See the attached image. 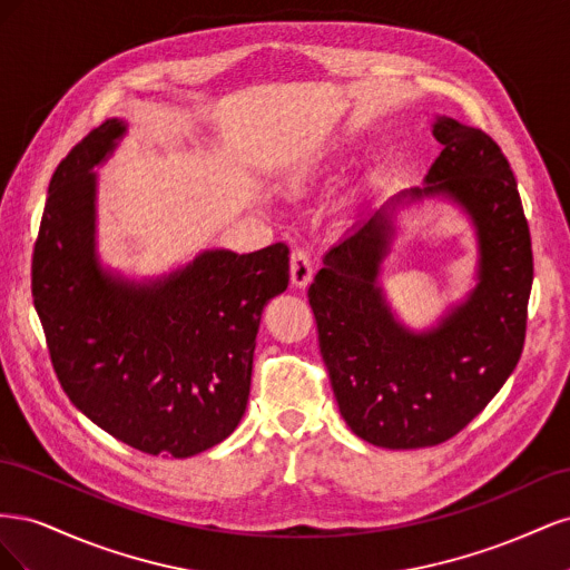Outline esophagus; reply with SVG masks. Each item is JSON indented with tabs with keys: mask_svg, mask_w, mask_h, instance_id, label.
I'll return each instance as SVG.
<instances>
[{
	"mask_svg": "<svg viewBox=\"0 0 570 570\" xmlns=\"http://www.w3.org/2000/svg\"><path fill=\"white\" fill-rule=\"evenodd\" d=\"M289 275H292V285L295 287H306L308 283H312L314 264H312V254H308L304 247L292 249Z\"/></svg>",
	"mask_w": 570,
	"mask_h": 570,
	"instance_id": "34e87169",
	"label": "esophagus"
}]
</instances>
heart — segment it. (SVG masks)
<instances>
[{
  "instance_id": "b5f03b06",
  "label": "heart",
  "mask_w": 570,
  "mask_h": 570,
  "mask_svg": "<svg viewBox=\"0 0 570 570\" xmlns=\"http://www.w3.org/2000/svg\"><path fill=\"white\" fill-rule=\"evenodd\" d=\"M318 166V159H312V161H306L302 168H299V174L302 176H306V174H312V170Z\"/></svg>"
}]
</instances>
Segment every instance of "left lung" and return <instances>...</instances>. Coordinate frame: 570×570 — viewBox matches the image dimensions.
Segmentation results:
<instances>
[{
    "mask_svg": "<svg viewBox=\"0 0 570 570\" xmlns=\"http://www.w3.org/2000/svg\"><path fill=\"white\" fill-rule=\"evenodd\" d=\"M442 145L428 187L385 202L337 243L308 287L318 347L342 419L385 450H421L459 435L515 368L532 287L530 228L504 151L480 128L442 116ZM446 194L472 214L481 239V283L438 332L396 324L374 285L402 198Z\"/></svg>",
    "mask_w": 570,
    "mask_h": 570,
    "instance_id": "left-lung-1",
    "label": "left lung"
}]
</instances>
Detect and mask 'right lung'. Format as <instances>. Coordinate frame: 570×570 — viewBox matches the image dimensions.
I'll use <instances>...</instances> for the list:
<instances>
[{
    "instance_id": "add662e5",
    "label": "right lung",
    "mask_w": 570,
    "mask_h": 570,
    "mask_svg": "<svg viewBox=\"0 0 570 570\" xmlns=\"http://www.w3.org/2000/svg\"><path fill=\"white\" fill-rule=\"evenodd\" d=\"M124 130L105 120L51 176L32 299L68 400L132 450L185 459L226 440L243 419L258 323L289 283V249L204 252L151 285L101 273L90 168Z\"/></svg>"
}]
</instances>
